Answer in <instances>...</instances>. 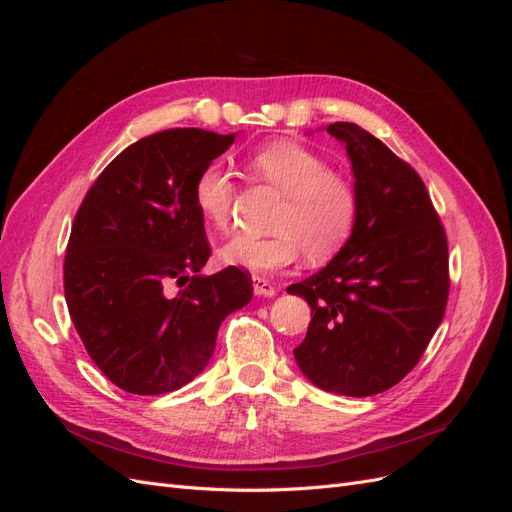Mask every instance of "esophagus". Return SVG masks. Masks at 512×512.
I'll return each instance as SVG.
<instances>
[{"label": "esophagus", "mask_w": 512, "mask_h": 512, "mask_svg": "<svg viewBox=\"0 0 512 512\" xmlns=\"http://www.w3.org/2000/svg\"><path fill=\"white\" fill-rule=\"evenodd\" d=\"M252 284H254V294H256V297L271 299V297H275V294H277V288L269 280H265V277L254 275L252 277Z\"/></svg>", "instance_id": "esophagus-1"}]
</instances>
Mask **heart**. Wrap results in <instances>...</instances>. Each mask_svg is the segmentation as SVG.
<instances>
[{"instance_id": "1", "label": "heart", "mask_w": 512, "mask_h": 512, "mask_svg": "<svg viewBox=\"0 0 512 512\" xmlns=\"http://www.w3.org/2000/svg\"><path fill=\"white\" fill-rule=\"evenodd\" d=\"M247 170L284 194L273 224L277 232L271 237L235 235L220 250L226 265L273 273L294 265L305 252L314 260L329 258L350 239L359 218V194L320 153L294 141H275L247 158ZM192 196L209 226H228L235 181L220 162L198 170Z\"/></svg>"}]
</instances>
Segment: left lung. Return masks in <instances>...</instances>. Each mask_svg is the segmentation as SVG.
I'll use <instances>...</instances> for the list:
<instances>
[{
    "mask_svg": "<svg viewBox=\"0 0 512 512\" xmlns=\"http://www.w3.org/2000/svg\"><path fill=\"white\" fill-rule=\"evenodd\" d=\"M346 145L359 218L327 267L286 292L312 307L294 361L318 389L369 397L421 361L448 299V245L425 183L356 123L327 128Z\"/></svg>",
    "mask_w": 512,
    "mask_h": 512,
    "instance_id": "8db88e82",
    "label": "left lung"
}]
</instances>
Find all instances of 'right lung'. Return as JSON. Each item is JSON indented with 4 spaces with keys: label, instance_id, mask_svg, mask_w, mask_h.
Returning a JSON list of instances; mask_svg holds the SVG:
<instances>
[{
    "label": "right lung",
    "instance_id": "obj_1",
    "mask_svg": "<svg viewBox=\"0 0 512 512\" xmlns=\"http://www.w3.org/2000/svg\"><path fill=\"white\" fill-rule=\"evenodd\" d=\"M235 136L173 128L141 138L102 170L74 218L68 312L91 361L132 395L194 380L224 318L252 299V277L237 267L200 275L211 247L194 179Z\"/></svg>",
    "mask_w": 512,
    "mask_h": 512
}]
</instances>
